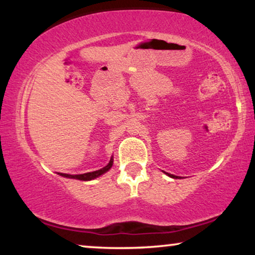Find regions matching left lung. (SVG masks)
<instances>
[{
  "mask_svg": "<svg viewBox=\"0 0 255 255\" xmlns=\"http://www.w3.org/2000/svg\"><path fill=\"white\" fill-rule=\"evenodd\" d=\"M166 174H167V175H169L170 177H174V179H176L175 175H172V174H168V173H166Z\"/></svg>",
  "mask_w": 255,
  "mask_h": 255,
  "instance_id": "8db88e82",
  "label": "left lung"
}]
</instances>
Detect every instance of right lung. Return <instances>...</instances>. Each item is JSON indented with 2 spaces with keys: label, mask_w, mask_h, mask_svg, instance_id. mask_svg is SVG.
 I'll use <instances>...</instances> for the list:
<instances>
[{
  "label": "right lung",
  "mask_w": 255,
  "mask_h": 255,
  "mask_svg": "<svg viewBox=\"0 0 255 255\" xmlns=\"http://www.w3.org/2000/svg\"><path fill=\"white\" fill-rule=\"evenodd\" d=\"M113 162L114 160L113 158L110 159L109 163L106 167H103V168H101L99 170H95V172H90V173H85V174H79V175H69V174H62V173H59L61 176H65V177H71V179H76V180H82V181H89V180H93V179H96V177H99L100 175H102L106 172H108L111 168V166H113Z\"/></svg>",
  "instance_id": "right-lung-1"
}]
</instances>
